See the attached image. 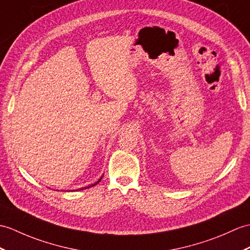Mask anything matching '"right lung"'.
Listing matches in <instances>:
<instances>
[{"instance_id": "1", "label": "right lung", "mask_w": 250, "mask_h": 250, "mask_svg": "<svg viewBox=\"0 0 250 250\" xmlns=\"http://www.w3.org/2000/svg\"><path fill=\"white\" fill-rule=\"evenodd\" d=\"M101 179H102V177H101L100 179H99V180H98V181H97L96 183H94V184H91V185H88V187H86V188H79V189H80V190H81V189H82V190H83V189H86V188H91V187H94V185L98 184L99 182H100V181H101ZM79 189H75V190H79Z\"/></svg>"}]
</instances>
